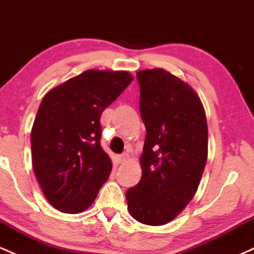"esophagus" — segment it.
Masks as SVG:
<instances>
[{"mask_svg":"<svg viewBox=\"0 0 254 254\" xmlns=\"http://www.w3.org/2000/svg\"><path fill=\"white\" fill-rule=\"evenodd\" d=\"M127 159H129V155H127V154H122V155L118 156V162L123 164V162L127 161Z\"/></svg>","mask_w":254,"mask_h":254,"instance_id":"esophagus-1","label":"esophagus"}]
</instances>
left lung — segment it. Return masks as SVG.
<instances>
[{"label":"left lung","instance_id":"obj_1","mask_svg":"<svg viewBox=\"0 0 254 254\" xmlns=\"http://www.w3.org/2000/svg\"><path fill=\"white\" fill-rule=\"evenodd\" d=\"M139 112L147 129L142 178L125 192L135 220L168 223L196 193L208 156V125L190 86L164 69L136 74Z\"/></svg>","mask_w":254,"mask_h":254}]
</instances>
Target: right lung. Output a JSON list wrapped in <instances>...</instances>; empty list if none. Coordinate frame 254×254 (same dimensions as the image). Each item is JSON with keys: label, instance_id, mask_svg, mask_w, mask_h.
Segmentation results:
<instances>
[{"label": "right lung", "instance_id": "1", "mask_svg": "<svg viewBox=\"0 0 254 254\" xmlns=\"http://www.w3.org/2000/svg\"><path fill=\"white\" fill-rule=\"evenodd\" d=\"M132 78L127 71L88 70L44 97L31 132L32 164L57 210H86L109 179L112 162L100 144V117Z\"/></svg>", "mask_w": 254, "mask_h": 254}]
</instances>
